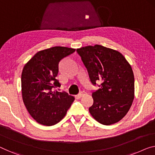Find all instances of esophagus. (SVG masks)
<instances>
[{
  "label": "esophagus",
  "instance_id": "1",
  "mask_svg": "<svg viewBox=\"0 0 155 155\" xmlns=\"http://www.w3.org/2000/svg\"><path fill=\"white\" fill-rule=\"evenodd\" d=\"M85 94H86V92H84V91H82V92H81L80 93L78 94L77 97H78V98H81L82 97H84V95H85Z\"/></svg>",
  "mask_w": 155,
  "mask_h": 155
}]
</instances>
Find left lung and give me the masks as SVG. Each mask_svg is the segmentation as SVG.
I'll return each mask as SVG.
<instances>
[{"mask_svg":"<svg viewBox=\"0 0 155 155\" xmlns=\"http://www.w3.org/2000/svg\"><path fill=\"white\" fill-rule=\"evenodd\" d=\"M94 85L93 104L90 114L104 125L116 123L125 116L134 98V77L131 67L117 51L96 45L77 49Z\"/></svg>","mask_w":155,"mask_h":155,"instance_id":"1","label":"left lung"}]
</instances>
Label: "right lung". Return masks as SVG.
<instances>
[{
    "mask_svg": "<svg viewBox=\"0 0 155 155\" xmlns=\"http://www.w3.org/2000/svg\"><path fill=\"white\" fill-rule=\"evenodd\" d=\"M74 48L54 47L40 51L25 64L21 74L22 98L26 109L41 124L59 122L74 100L65 92L53 91L61 86L57 75L60 61Z\"/></svg>",
    "mask_w": 155,
    "mask_h": 155,
    "instance_id": "add662e5",
    "label": "right lung"
}]
</instances>
